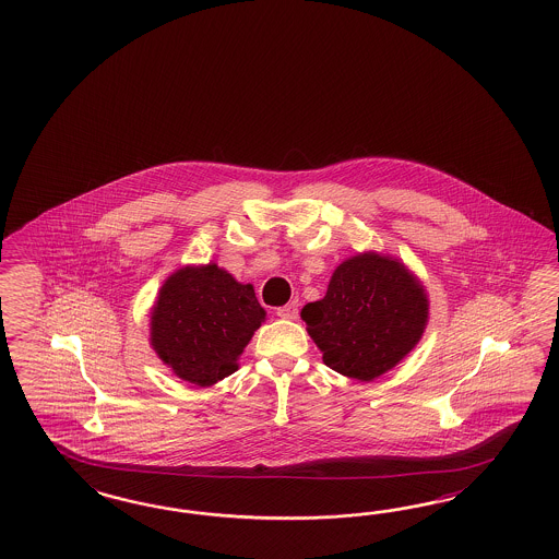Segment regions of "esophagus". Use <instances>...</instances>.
<instances>
[{
    "instance_id": "esophagus-1",
    "label": "esophagus",
    "mask_w": 559,
    "mask_h": 559,
    "mask_svg": "<svg viewBox=\"0 0 559 559\" xmlns=\"http://www.w3.org/2000/svg\"><path fill=\"white\" fill-rule=\"evenodd\" d=\"M277 317L280 319H289V321L298 319V305L296 302H288L286 307L277 308Z\"/></svg>"
}]
</instances>
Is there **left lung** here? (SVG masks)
Here are the masks:
<instances>
[{
	"label": "left lung",
	"mask_w": 559,
	"mask_h": 559,
	"mask_svg": "<svg viewBox=\"0 0 559 559\" xmlns=\"http://www.w3.org/2000/svg\"><path fill=\"white\" fill-rule=\"evenodd\" d=\"M300 317L331 370L370 382L421 340L428 296L399 259L361 252L333 271L323 300L308 302Z\"/></svg>",
	"instance_id": "8db88e82"
}]
</instances>
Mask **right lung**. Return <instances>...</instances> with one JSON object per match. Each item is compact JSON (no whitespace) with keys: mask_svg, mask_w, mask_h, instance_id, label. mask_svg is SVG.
I'll list each match as a JSON object with an SVG mask.
<instances>
[{"mask_svg":"<svg viewBox=\"0 0 559 559\" xmlns=\"http://www.w3.org/2000/svg\"><path fill=\"white\" fill-rule=\"evenodd\" d=\"M265 321L251 284L216 263L175 271L152 308L150 342L179 377L212 386L238 370V356Z\"/></svg>","mask_w":559,"mask_h":559,"instance_id":"add662e5","label":"right lung"}]
</instances>
